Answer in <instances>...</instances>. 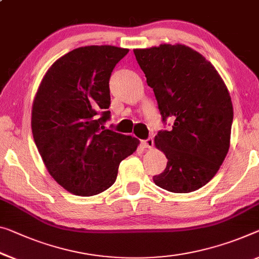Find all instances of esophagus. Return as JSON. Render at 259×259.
Instances as JSON below:
<instances>
[{
	"mask_svg": "<svg viewBox=\"0 0 259 259\" xmlns=\"http://www.w3.org/2000/svg\"><path fill=\"white\" fill-rule=\"evenodd\" d=\"M141 145H142L143 148L150 149V148H153V146H154V140L152 138H149V139H147V140L141 141Z\"/></svg>",
	"mask_w": 259,
	"mask_h": 259,
	"instance_id": "1",
	"label": "esophagus"
}]
</instances>
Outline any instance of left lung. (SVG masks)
<instances>
[{
	"label": "left lung",
	"mask_w": 259,
	"mask_h": 259,
	"mask_svg": "<svg viewBox=\"0 0 259 259\" xmlns=\"http://www.w3.org/2000/svg\"><path fill=\"white\" fill-rule=\"evenodd\" d=\"M133 52L162 120L174 119L172 130L155 137V147L168 162L154 183L170 192H193L215 176L229 150V91L212 63L189 46L161 44Z\"/></svg>",
	"instance_id": "obj_1"
}]
</instances>
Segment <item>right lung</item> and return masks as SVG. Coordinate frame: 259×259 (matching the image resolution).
I'll return each mask as SVG.
<instances>
[{
    "label": "right lung",
    "instance_id": "right-lung-1",
    "mask_svg": "<svg viewBox=\"0 0 259 259\" xmlns=\"http://www.w3.org/2000/svg\"><path fill=\"white\" fill-rule=\"evenodd\" d=\"M127 53L111 45L70 51L50 67L34 96L35 146L53 180L75 196L109 189L120 162L138 148V139L104 127L111 73Z\"/></svg>",
    "mask_w": 259,
    "mask_h": 259
}]
</instances>
